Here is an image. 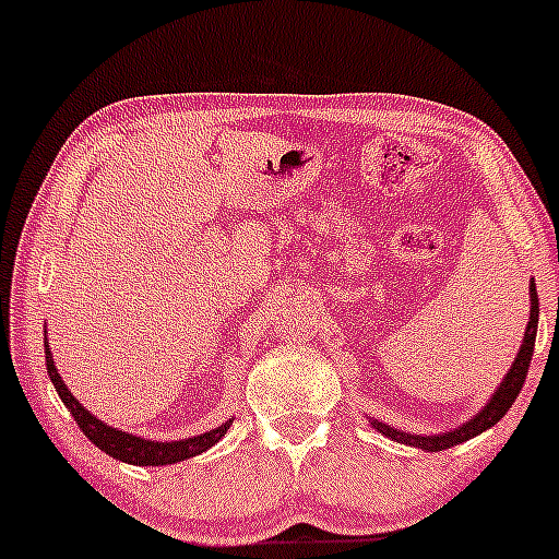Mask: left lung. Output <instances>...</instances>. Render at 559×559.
I'll return each mask as SVG.
<instances>
[{
    "instance_id": "1",
    "label": "left lung",
    "mask_w": 559,
    "mask_h": 559,
    "mask_svg": "<svg viewBox=\"0 0 559 559\" xmlns=\"http://www.w3.org/2000/svg\"><path fill=\"white\" fill-rule=\"evenodd\" d=\"M536 328H538V296H536V285L531 282V317H528V328H525V337H523V346H520L518 359L512 361V369L507 372V378L501 380L499 391L493 393V399L488 401V404L483 406V409L473 419H469V423L462 425V428L443 432V436H409V432H399L382 423H372V425L380 432H385L388 438H393V441L409 443V447L428 449V451L451 449V447H456V443L469 441V438L478 436V432L488 430L491 425H497L499 419L507 415V412H510L512 401L518 399L520 388H523L525 374H528V367H531L533 346H536Z\"/></svg>"
}]
</instances>
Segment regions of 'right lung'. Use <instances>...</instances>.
I'll return each instance as SVG.
<instances>
[{"label": "right lung", "mask_w": 559, "mask_h": 559, "mask_svg": "<svg viewBox=\"0 0 559 559\" xmlns=\"http://www.w3.org/2000/svg\"><path fill=\"white\" fill-rule=\"evenodd\" d=\"M44 356H47V372L49 378L55 382V391L60 393L62 404L68 406V412H71L73 419L79 423L81 432H84L86 438L94 443L97 449H103L105 454H110L112 460H121V462H129V465H174V462H181V460H190V456L200 454V451L211 449L213 443L218 441V438L224 436L229 428V423H224L222 428L211 430V432H203V436H195V438H187V441H171V443H158V441H144V438H136V436H129V432H121L116 428H110V425L99 423L97 417L90 415V412L84 409V406L79 404L76 399L71 396V391L66 388V382H62L60 372L55 369V361H52V354H49V346H44Z\"/></svg>", "instance_id": "obj_1"}]
</instances>
